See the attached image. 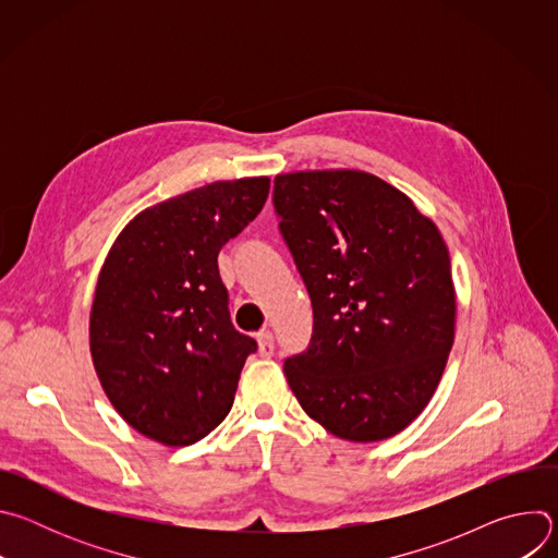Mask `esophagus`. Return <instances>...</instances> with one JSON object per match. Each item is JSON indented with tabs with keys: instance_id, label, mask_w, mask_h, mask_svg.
Segmentation results:
<instances>
[{
	"instance_id": "obj_1",
	"label": "esophagus",
	"mask_w": 558,
	"mask_h": 558,
	"mask_svg": "<svg viewBox=\"0 0 558 558\" xmlns=\"http://www.w3.org/2000/svg\"><path fill=\"white\" fill-rule=\"evenodd\" d=\"M258 353H260V357H271L274 355V336H271V331H260L258 333Z\"/></svg>"
}]
</instances>
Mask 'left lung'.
Masks as SVG:
<instances>
[{"label":"left lung","instance_id":"left-lung-1","mask_svg":"<svg viewBox=\"0 0 558 558\" xmlns=\"http://www.w3.org/2000/svg\"><path fill=\"white\" fill-rule=\"evenodd\" d=\"M274 207L313 306L284 375L331 435L381 441L430 402L454 342L457 293L437 225L360 170L278 174Z\"/></svg>","mask_w":558,"mask_h":558}]
</instances>
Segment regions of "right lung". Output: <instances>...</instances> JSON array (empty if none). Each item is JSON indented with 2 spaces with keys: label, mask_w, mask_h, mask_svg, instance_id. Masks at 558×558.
<instances>
[{
  "label": "right lung",
  "mask_w": 558,
  "mask_h": 558,
  "mask_svg": "<svg viewBox=\"0 0 558 558\" xmlns=\"http://www.w3.org/2000/svg\"><path fill=\"white\" fill-rule=\"evenodd\" d=\"M267 196V177L216 181L143 209L110 247L90 353L110 404L143 437L190 446L231 411L258 344L229 320L218 252Z\"/></svg>",
  "instance_id": "1"
}]
</instances>
